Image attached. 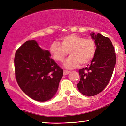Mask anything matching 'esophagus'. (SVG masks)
Wrapping results in <instances>:
<instances>
[{"mask_svg":"<svg viewBox=\"0 0 126 126\" xmlns=\"http://www.w3.org/2000/svg\"><path fill=\"white\" fill-rule=\"evenodd\" d=\"M69 72H70V71H69L64 70V71H63V75H68V74L69 73Z\"/></svg>","mask_w":126,"mask_h":126,"instance_id":"1","label":"esophagus"}]
</instances>
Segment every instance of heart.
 I'll use <instances>...</instances> for the list:
<instances>
[{"instance_id":"heart-1","label":"heart","mask_w":126,"mask_h":126,"mask_svg":"<svg viewBox=\"0 0 126 126\" xmlns=\"http://www.w3.org/2000/svg\"><path fill=\"white\" fill-rule=\"evenodd\" d=\"M95 44L91 38H84L76 34L66 35L60 39V42L51 44L49 52L55 61L63 62L68 52L71 55L65 62L64 66L72 68L81 65L87 64L93 60L95 54Z\"/></svg>"}]
</instances>
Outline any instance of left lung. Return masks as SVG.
Returning a JSON list of instances; mask_svg holds the SVG:
<instances>
[{
	"mask_svg": "<svg viewBox=\"0 0 126 126\" xmlns=\"http://www.w3.org/2000/svg\"><path fill=\"white\" fill-rule=\"evenodd\" d=\"M96 45L95 54L91 64L78 71L81 79L77 85L79 91L91 97L101 93L109 84L116 65L115 50L107 37L100 33H90Z\"/></svg>",
	"mask_w": 126,
	"mask_h": 126,
	"instance_id": "left-lung-1",
	"label": "left lung"
}]
</instances>
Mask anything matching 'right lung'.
<instances>
[{
    "label": "right lung",
    "instance_id": "right-lung-1",
    "mask_svg": "<svg viewBox=\"0 0 126 126\" xmlns=\"http://www.w3.org/2000/svg\"><path fill=\"white\" fill-rule=\"evenodd\" d=\"M48 50L40 48L35 40L25 42L16 52V79L22 91L38 101H47L55 95L63 70Z\"/></svg>",
    "mask_w": 126,
    "mask_h": 126
}]
</instances>
